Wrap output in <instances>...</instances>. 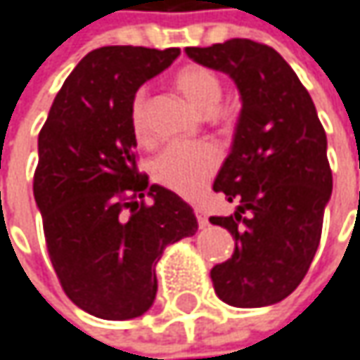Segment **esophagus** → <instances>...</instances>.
Listing matches in <instances>:
<instances>
[{
  "label": "esophagus",
  "mask_w": 360,
  "mask_h": 360,
  "mask_svg": "<svg viewBox=\"0 0 360 360\" xmlns=\"http://www.w3.org/2000/svg\"><path fill=\"white\" fill-rule=\"evenodd\" d=\"M195 218H198V224H200V228H205L207 226V216H205V212L201 210V207H195Z\"/></svg>",
  "instance_id": "esophagus-1"
}]
</instances>
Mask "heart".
<instances>
[{
  "mask_svg": "<svg viewBox=\"0 0 360 360\" xmlns=\"http://www.w3.org/2000/svg\"><path fill=\"white\" fill-rule=\"evenodd\" d=\"M185 99L212 122H224L228 114L218 105L224 94L220 77L203 65H185L173 77ZM130 126L138 142H148V97L138 89L130 103ZM220 165V150L210 142H173L153 162V175L160 185L183 198L198 195Z\"/></svg>",
  "mask_w": 360,
  "mask_h": 360,
  "instance_id": "b5f03b06",
  "label": "heart"
}]
</instances>
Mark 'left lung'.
Instances as JSON below:
<instances>
[{
  "mask_svg": "<svg viewBox=\"0 0 360 360\" xmlns=\"http://www.w3.org/2000/svg\"><path fill=\"white\" fill-rule=\"evenodd\" d=\"M185 53L230 75L243 97L232 150L214 181L236 212L210 218L232 234L234 252L210 271L212 283L234 307L277 304L302 283L322 236L332 195L324 126L275 49L232 38Z\"/></svg>",
  "mask_w": 360,
  "mask_h": 360,
  "instance_id": "obj_1",
  "label": "left lung"
}]
</instances>
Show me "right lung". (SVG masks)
Returning a JSON list of instances; mask_svg holds the SVG:
<instances>
[{"label":"right lung","mask_w":360,"mask_h":360,"mask_svg":"<svg viewBox=\"0 0 360 360\" xmlns=\"http://www.w3.org/2000/svg\"><path fill=\"white\" fill-rule=\"evenodd\" d=\"M179 53L101 46L85 54L38 134L34 200L46 250L63 291L96 318L142 316L157 295L162 250L198 232L191 205L138 171L130 126L138 87Z\"/></svg>","instance_id":"1"}]
</instances>
